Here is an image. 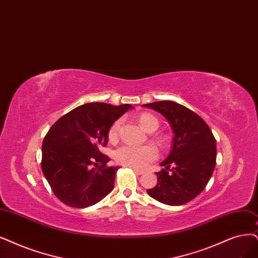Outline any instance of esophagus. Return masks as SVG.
Listing matches in <instances>:
<instances>
[{
  "label": "esophagus",
  "mask_w": 258,
  "mask_h": 258,
  "mask_svg": "<svg viewBox=\"0 0 258 258\" xmlns=\"http://www.w3.org/2000/svg\"><path fill=\"white\" fill-rule=\"evenodd\" d=\"M133 170H134V172H135L136 174H138V175H141V174L145 173L144 170H139V169H136V168H133Z\"/></svg>",
  "instance_id": "obj_1"
}]
</instances>
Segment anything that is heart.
<instances>
[{
  "label": "heart",
  "instance_id": "1",
  "mask_svg": "<svg viewBox=\"0 0 258 258\" xmlns=\"http://www.w3.org/2000/svg\"><path fill=\"white\" fill-rule=\"evenodd\" d=\"M138 122L140 126L147 132H154L159 126L158 119L150 113H141L138 118ZM121 124V119H118L110 125L108 130V139L111 142L118 140ZM157 155L158 152L156 148L151 145L134 146L127 144L121 146L116 150V152H114V159L122 166L142 169L146 168L151 161L156 159Z\"/></svg>",
  "mask_w": 258,
  "mask_h": 258
}]
</instances>
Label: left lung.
I'll return each instance as SVG.
<instances>
[{
	"label": "left lung",
	"instance_id": "8db88e82",
	"mask_svg": "<svg viewBox=\"0 0 258 258\" xmlns=\"http://www.w3.org/2000/svg\"><path fill=\"white\" fill-rule=\"evenodd\" d=\"M161 113L173 131L169 156L156 172L157 184L150 197L166 205L178 206L201 194L216 166V139L206 122L189 108L172 101L142 105Z\"/></svg>",
	"mask_w": 258,
	"mask_h": 258
}]
</instances>
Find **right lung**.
Instances as JSON below:
<instances>
[{
  "label": "right lung",
  "mask_w": 258,
  "mask_h": 258,
  "mask_svg": "<svg viewBox=\"0 0 258 258\" xmlns=\"http://www.w3.org/2000/svg\"><path fill=\"white\" fill-rule=\"evenodd\" d=\"M130 108V104L87 103L63 114L47 132L41 168L63 204L88 207L113 189L119 167H108L110 159L100 150L107 145L111 124Z\"/></svg>",
  "instance_id": "1"
}]
</instances>
